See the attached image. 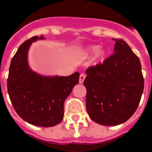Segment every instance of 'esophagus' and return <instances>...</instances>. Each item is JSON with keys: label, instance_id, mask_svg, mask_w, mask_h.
<instances>
[{"label": "esophagus", "instance_id": "1", "mask_svg": "<svg viewBox=\"0 0 152 152\" xmlns=\"http://www.w3.org/2000/svg\"><path fill=\"white\" fill-rule=\"evenodd\" d=\"M85 77L86 75H84V73H81L80 75V77H79V83H80V84H82L83 82H84V79H85Z\"/></svg>", "mask_w": 152, "mask_h": 152}]
</instances>
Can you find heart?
<instances>
[{
    "instance_id": "b5f03b06",
    "label": "heart",
    "mask_w": 152,
    "mask_h": 152,
    "mask_svg": "<svg viewBox=\"0 0 152 152\" xmlns=\"http://www.w3.org/2000/svg\"><path fill=\"white\" fill-rule=\"evenodd\" d=\"M99 46H96V45H94V46H91V48L88 49V53L90 55H94L96 54V52L99 51Z\"/></svg>"
}]
</instances>
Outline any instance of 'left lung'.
Listing matches in <instances>:
<instances>
[{"mask_svg":"<svg viewBox=\"0 0 152 152\" xmlns=\"http://www.w3.org/2000/svg\"><path fill=\"white\" fill-rule=\"evenodd\" d=\"M114 53L89 67L84 85L86 107L93 121L117 126L127 121L140 103L144 77L139 57L122 39H115Z\"/></svg>","mask_w":152,"mask_h":152,"instance_id":"left-lung-1","label":"left lung"}]
</instances>
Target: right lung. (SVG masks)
Here are the masks:
<instances>
[{"instance_id": "obj_1", "label": "right lung", "mask_w": 152, "mask_h": 152, "mask_svg": "<svg viewBox=\"0 0 152 152\" xmlns=\"http://www.w3.org/2000/svg\"><path fill=\"white\" fill-rule=\"evenodd\" d=\"M38 39L36 36L26 40L12 58L7 92L13 108L23 120L34 126L51 127L62 121L64 100L78 83L80 74L43 77L31 71L28 49Z\"/></svg>"}]
</instances>
